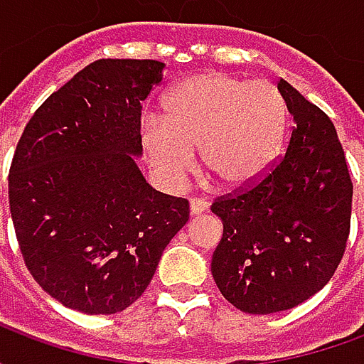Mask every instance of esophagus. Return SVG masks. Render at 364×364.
I'll use <instances>...</instances> for the list:
<instances>
[{
    "mask_svg": "<svg viewBox=\"0 0 364 364\" xmlns=\"http://www.w3.org/2000/svg\"><path fill=\"white\" fill-rule=\"evenodd\" d=\"M191 216H198V214H203L208 208V203H206L205 198H191Z\"/></svg>",
    "mask_w": 364,
    "mask_h": 364,
    "instance_id": "obj_1",
    "label": "esophagus"
}]
</instances>
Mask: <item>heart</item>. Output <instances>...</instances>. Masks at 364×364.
I'll return each instance as SVG.
<instances>
[{"mask_svg": "<svg viewBox=\"0 0 364 364\" xmlns=\"http://www.w3.org/2000/svg\"><path fill=\"white\" fill-rule=\"evenodd\" d=\"M164 122L144 127V148L167 183H179L200 151L205 173L228 191L259 183L287 148L290 111L281 90L269 82L206 72L193 75L164 101Z\"/></svg>", "mask_w": 364, "mask_h": 364, "instance_id": "obj_1", "label": "heart"}]
</instances>
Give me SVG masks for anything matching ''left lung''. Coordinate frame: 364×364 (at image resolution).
Wrapping results in <instances>:
<instances>
[{
  "mask_svg": "<svg viewBox=\"0 0 364 364\" xmlns=\"http://www.w3.org/2000/svg\"><path fill=\"white\" fill-rule=\"evenodd\" d=\"M277 87L294 119L284 158L255 187L210 206L224 226L214 282L247 314L290 310L323 289L351 222L353 183L333 122L289 82Z\"/></svg>",
  "mask_w": 364,
  "mask_h": 364,
  "instance_id": "8db88e82",
  "label": "left lung"
}]
</instances>
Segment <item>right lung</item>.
Wrapping results in <instances>:
<instances>
[{
    "instance_id": "right-lung-1",
    "label": "right lung",
    "mask_w": 364,
    "mask_h": 364,
    "mask_svg": "<svg viewBox=\"0 0 364 364\" xmlns=\"http://www.w3.org/2000/svg\"><path fill=\"white\" fill-rule=\"evenodd\" d=\"M164 68L95 60L36 109L17 144L9 208L21 253L66 308L122 312L189 220V203L151 189L136 166L142 101Z\"/></svg>"
}]
</instances>
